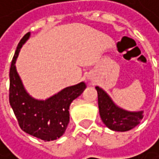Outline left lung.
<instances>
[{
    "instance_id": "left-lung-1",
    "label": "left lung",
    "mask_w": 159,
    "mask_h": 159,
    "mask_svg": "<svg viewBox=\"0 0 159 159\" xmlns=\"http://www.w3.org/2000/svg\"><path fill=\"white\" fill-rule=\"evenodd\" d=\"M98 93L100 117L109 129L127 132L137 126L143 118V111H128L117 107L101 88H95Z\"/></svg>"
}]
</instances>
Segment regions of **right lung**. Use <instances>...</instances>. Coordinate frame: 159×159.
<instances>
[{
	"mask_svg": "<svg viewBox=\"0 0 159 159\" xmlns=\"http://www.w3.org/2000/svg\"><path fill=\"white\" fill-rule=\"evenodd\" d=\"M29 36L30 32H27L22 38L11 62L9 103L24 132L44 141H51L64 134L70 122V105L83 93L86 84L81 82L65 88L46 100H38L30 96L25 89L15 66L19 51Z\"/></svg>",
	"mask_w": 159,
	"mask_h": 159,
	"instance_id": "right-lung-1",
	"label": "right lung"
}]
</instances>
